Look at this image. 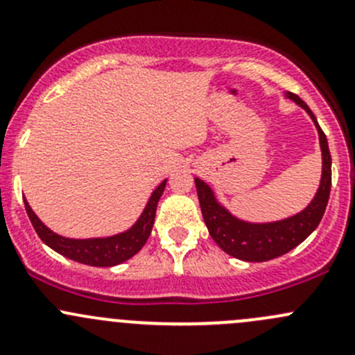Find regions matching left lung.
Instances as JSON below:
<instances>
[{"label": "left lung", "mask_w": 355, "mask_h": 355, "mask_svg": "<svg viewBox=\"0 0 355 355\" xmlns=\"http://www.w3.org/2000/svg\"><path fill=\"white\" fill-rule=\"evenodd\" d=\"M285 96L300 108L306 110L313 123L316 125L318 135H320L321 159H323L320 187H318L313 200L300 213L284 218V220L268 221V223H252V221L241 220L216 199L214 191L206 182L194 178L204 223H206L213 241L227 254L237 257V259L249 261V263H263V261L284 256L300 242L306 241L320 225L324 209H327L328 198H330L331 156L327 135L318 125L313 111L299 96L292 94V92H287Z\"/></svg>", "instance_id": "obj_1"}]
</instances>
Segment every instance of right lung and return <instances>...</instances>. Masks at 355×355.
I'll use <instances>...</instances> for the list:
<instances>
[{"mask_svg": "<svg viewBox=\"0 0 355 355\" xmlns=\"http://www.w3.org/2000/svg\"><path fill=\"white\" fill-rule=\"evenodd\" d=\"M164 185H166V180H163L157 185L155 192L151 194V198H149L148 204H146L144 211L141 213V216L137 218V221H135L128 230L116 235H111V237H63V235H58L53 230H49V228L39 220L37 214L32 211V207L28 206V202L25 199L24 204L32 227H34L39 239H41L46 245L51 247L53 250H56V252L62 254V256L68 257V259L77 261V263L89 264V266L106 268L116 266V264H121L123 261L130 259V257L135 256V254L142 249V245L148 242L153 230V225H155L157 200H159L161 194H163Z\"/></svg>", "mask_w": 355, "mask_h": 355, "instance_id": "add662e5", "label": "right lung"}]
</instances>
